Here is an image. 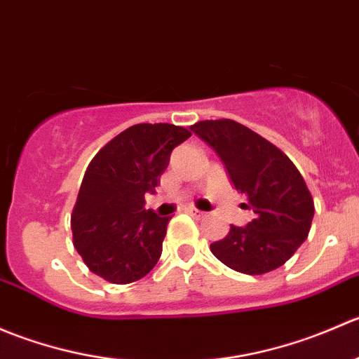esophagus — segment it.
Returning <instances> with one entry per match:
<instances>
[{"instance_id":"esophagus-1","label":"esophagus","mask_w":359,"mask_h":359,"mask_svg":"<svg viewBox=\"0 0 359 359\" xmlns=\"http://www.w3.org/2000/svg\"><path fill=\"white\" fill-rule=\"evenodd\" d=\"M187 213H189V215H193L194 219H203V217L206 215L205 212H201V210H196V208H189L187 210Z\"/></svg>"}]
</instances>
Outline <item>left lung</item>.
<instances>
[{
  "instance_id": "8db88e82",
  "label": "left lung",
  "mask_w": 359,
  "mask_h": 359,
  "mask_svg": "<svg viewBox=\"0 0 359 359\" xmlns=\"http://www.w3.org/2000/svg\"><path fill=\"white\" fill-rule=\"evenodd\" d=\"M215 149L231 182L248 200L255 219L231 226L224 240L210 245L231 269L264 274L283 266L306 241L314 201L290 158L274 144L233 119H205L191 126Z\"/></svg>"
}]
</instances>
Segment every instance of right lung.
Returning <instances> with one entry per match:
<instances>
[{
    "instance_id": "right-lung-1",
    "label": "right lung",
    "mask_w": 359,
    "mask_h": 359,
    "mask_svg": "<svg viewBox=\"0 0 359 359\" xmlns=\"http://www.w3.org/2000/svg\"><path fill=\"white\" fill-rule=\"evenodd\" d=\"M191 137L184 126L139 123L109 140L90 161L71 215L72 243L92 273L126 285L159 260L170 217L144 208L173 147Z\"/></svg>"
}]
</instances>
